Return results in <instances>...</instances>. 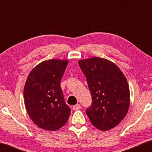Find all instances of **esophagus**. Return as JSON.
Wrapping results in <instances>:
<instances>
[{
	"label": "esophagus",
	"instance_id": "obj_1",
	"mask_svg": "<svg viewBox=\"0 0 152 152\" xmlns=\"http://www.w3.org/2000/svg\"><path fill=\"white\" fill-rule=\"evenodd\" d=\"M72 109H73L74 111H77V110L81 109V105L80 104H77L74 105L73 107H72Z\"/></svg>",
	"mask_w": 152,
	"mask_h": 152
}]
</instances>
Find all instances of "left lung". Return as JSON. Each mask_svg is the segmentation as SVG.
I'll list each match as a JSON object with an SVG mask.
<instances>
[{"label":"left lung","instance_id":"left-lung-1","mask_svg":"<svg viewBox=\"0 0 152 152\" xmlns=\"http://www.w3.org/2000/svg\"><path fill=\"white\" fill-rule=\"evenodd\" d=\"M78 64L92 96L86 115L95 127L111 129L124 119L129 108V88L125 76L113 62L104 58L81 59Z\"/></svg>","mask_w":152,"mask_h":152}]
</instances>
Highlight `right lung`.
<instances>
[{
	"label": "right lung",
	"mask_w": 152,
	"mask_h": 152,
	"mask_svg": "<svg viewBox=\"0 0 152 152\" xmlns=\"http://www.w3.org/2000/svg\"><path fill=\"white\" fill-rule=\"evenodd\" d=\"M68 61L49 59L31 70L24 86L26 109L33 122L44 130L57 131L67 122L70 109L60 86Z\"/></svg>",
	"instance_id": "right-lung-1"
}]
</instances>
